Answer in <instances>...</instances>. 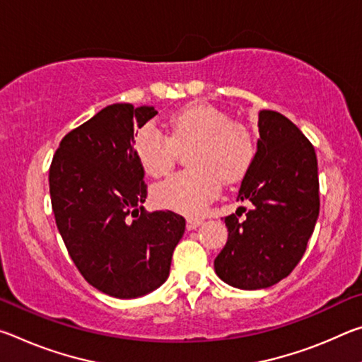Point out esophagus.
<instances>
[{"label": "esophagus", "instance_id": "obj_1", "mask_svg": "<svg viewBox=\"0 0 362 362\" xmlns=\"http://www.w3.org/2000/svg\"><path fill=\"white\" fill-rule=\"evenodd\" d=\"M201 223H203V218H188L187 220V228L188 230H196Z\"/></svg>", "mask_w": 362, "mask_h": 362}]
</instances>
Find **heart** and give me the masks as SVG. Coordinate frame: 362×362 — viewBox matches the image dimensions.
<instances>
[{"instance_id": "heart-1", "label": "heart", "mask_w": 362, "mask_h": 362, "mask_svg": "<svg viewBox=\"0 0 362 362\" xmlns=\"http://www.w3.org/2000/svg\"><path fill=\"white\" fill-rule=\"evenodd\" d=\"M168 127L169 136L151 122L140 126L134 132V153L146 174L161 177L174 166L177 148L194 144L188 156L192 169L156 183L151 198L163 209L201 216L217 196L222 180L235 183L247 174L257 153L254 134L209 105L179 110L169 118Z\"/></svg>"}]
</instances>
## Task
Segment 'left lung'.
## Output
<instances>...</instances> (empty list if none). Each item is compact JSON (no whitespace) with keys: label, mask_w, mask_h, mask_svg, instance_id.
Masks as SVG:
<instances>
[{"label":"left lung","mask_w":362,"mask_h":362,"mask_svg":"<svg viewBox=\"0 0 362 362\" xmlns=\"http://www.w3.org/2000/svg\"><path fill=\"white\" fill-rule=\"evenodd\" d=\"M259 136L236 198L252 209L244 220L240 214L225 217L228 240L214 260L217 276L244 291L267 289L289 276L320 216L317 159L310 140L272 110L259 112Z\"/></svg>","instance_id":"obj_1"}]
</instances>
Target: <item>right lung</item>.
Returning <instances> with one entry per match:
<instances>
[{
  "label": "right lung",
  "instance_id": "right-lung-1",
  "mask_svg": "<svg viewBox=\"0 0 362 362\" xmlns=\"http://www.w3.org/2000/svg\"><path fill=\"white\" fill-rule=\"evenodd\" d=\"M155 107L113 103L62 139L49 169L54 217L66 250L90 286L116 298H136L169 276L185 218L144 209V169L134 131Z\"/></svg>",
  "mask_w": 362,
  "mask_h": 362
}]
</instances>
